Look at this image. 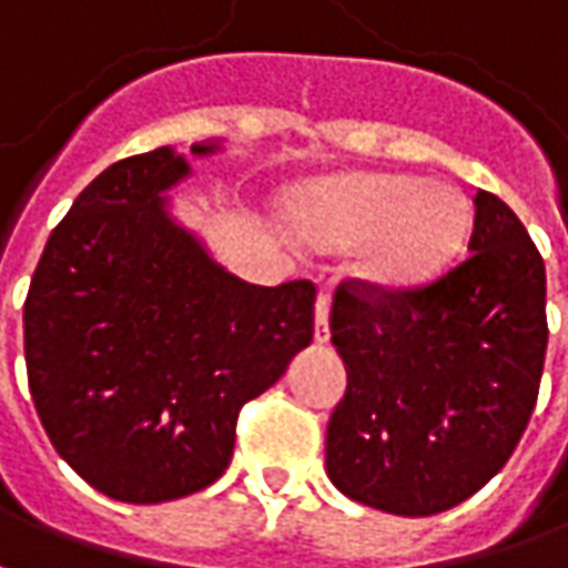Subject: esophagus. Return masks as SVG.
<instances>
[{
  "instance_id": "obj_1",
  "label": "esophagus",
  "mask_w": 568,
  "mask_h": 568,
  "mask_svg": "<svg viewBox=\"0 0 568 568\" xmlns=\"http://www.w3.org/2000/svg\"><path fill=\"white\" fill-rule=\"evenodd\" d=\"M328 311H332V295L328 292H320V297H316V328H313V338L320 341V344H325L328 341Z\"/></svg>"
}]
</instances>
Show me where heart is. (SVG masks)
<instances>
[{
    "instance_id": "obj_1",
    "label": "heart",
    "mask_w": 568,
    "mask_h": 568,
    "mask_svg": "<svg viewBox=\"0 0 568 568\" xmlns=\"http://www.w3.org/2000/svg\"><path fill=\"white\" fill-rule=\"evenodd\" d=\"M292 217L297 233L320 248L363 245L359 273L384 292L427 283L467 233L462 196L412 174L316 181L297 193Z\"/></svg>"
}]
</instances>
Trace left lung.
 Wrapping results in <instances>:
<instances>
[{
	"instance_id": "left-lung-1",
	"label": "left lung",
	"mask_w": 568,
	"mask_h": 568,
	"mask_svg": "<svg viewBox=\"0 0 568 568\" xmlns=\"http://www.w3.org/2000/svg\"><path fill=\"white\" fill-rule=\"evenodd\" d=\"M470 255L439 280L384 292L347 280L332 344L347 394L325 470L347 498L396 517L462 505L517 449L545 372V261L519 217L477 190Z\"/></svg>"
}]
</instances>
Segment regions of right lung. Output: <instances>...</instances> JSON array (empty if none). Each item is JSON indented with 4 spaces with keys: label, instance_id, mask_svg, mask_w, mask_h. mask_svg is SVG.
Listing matches in <instances>:
<instances>
[{
    "label": "right lung",
    "instance_id": "1",
    "mask_svg": "<svg viewBox=\"0 0 568 568\" xmlns=\"http://www.w3.org/2000/svg\"><path fill=\"white\" fill-rule=\"evenodd\" d=\"M187 174L172 146L104 169L51 230L23 301L27 381L51 446L129 505L212 486L240 408L313 341L311 280L245 283L169 215L165 190Z\"/></svg>",
    "mask_w": 568,
    "mask_h": 568
}]
</instances>
